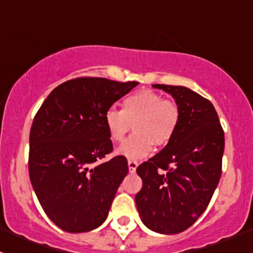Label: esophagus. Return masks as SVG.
Wrapping results in <instances>:
<instances>
[{
  "mask_svg": "<svg viewBox=\"0 0 253 253\" xmlns=\"http://www.w3.org/2000/svg\"><path fill=\"white\" fill-rule=\"evenodd\" d=\"M137 167H138V163H137L136 160H128V170L131 174H133V172L136 171Z\"/></svg>",
  "mask_w": 253,
  "mask_h": 253,
  "instance_id": "34e87169",
  "label": "esophagus"
}]
</instances>
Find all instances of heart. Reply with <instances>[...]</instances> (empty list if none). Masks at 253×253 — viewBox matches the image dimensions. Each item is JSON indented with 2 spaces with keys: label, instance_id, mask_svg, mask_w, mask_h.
<instances>
[{
  "label": "heart",
  "instance_id": "obj_1",
  "mask_svg": "<svg viewBox=\"0 0 253 253\" xmlns=\"http://www.w3.org/2000/svg\"><path fill=\"white\" fill-rule=\"evenodd\" d=\"M180 119L177 104L149 89L129 94L122 101V110L110 108L104 115L109 137L114 143L124 141L133 125L134 133L119 149V154L131 160L147 157L153 144H169L177 132Z\"/></svg>",
  "mask_w": 253,
  "mask_h": 253
}]
</instances>
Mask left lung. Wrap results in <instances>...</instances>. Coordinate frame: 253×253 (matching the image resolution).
<instances>
[{
	"mask_svg": "<svg viewBox=\"0 0 253 253\" xmlns=\"http://www.w3.org/2000/svg\"><path fill=\"white\" fill-rule=\"evenodd\" d=\"M153 86L171 94L181 119L172 141L137 168L143 186L136 195V205L150 230L177 234L206 211L218 186L224 131L208 99L186 86Z\"/></svg>",
	"mask_w": 253,
	"mask_h": 253,
	"instance_id": "1",
	"label": "left lung"
}]
</instances>
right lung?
<instances>
[{
    "label": "right lung",
    "mask_w": 253,
    "mask_h": 253,
    "mask_svg": "<svg viewBox=\"0 0 253 253\" xmlns=\"http://www.w3.org/2000/svg\"><path fill=\"white\" fill-rule=\"evenodd\" d=\"M138 82L98 77L56 86L30 128L29 176L46 215L68 233L96 229L108 218L116 191L128 172L112 152L104 115Z\"/></svg>",
    "instance_id": "add662e5"
}]
</instances>
